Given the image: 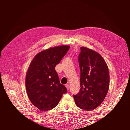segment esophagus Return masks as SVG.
<instances>
[{
	"label": "esophagus",
	"instance_id": "obj_1",
	"mask_svg": "<svg viewBox=\"0 0 130 130\" xmlns=\"http://www.w3.org/2000/svg\"><path fill=\"white\" fill-rule=\"evenodd\" d=\"M66 87L67 89V90L69 89V85H66Z\"/></svg>",
	"mask_w": 130,
	"mask_h": 130
}]
</instances>
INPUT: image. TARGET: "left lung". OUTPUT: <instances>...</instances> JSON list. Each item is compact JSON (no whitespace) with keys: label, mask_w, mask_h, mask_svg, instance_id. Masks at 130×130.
<instances>
[{"label":"left lung","mask_w":130,"mask_h":130,"mask_svg":"<svg viewBox=\"0 0 130 130\" xmlns=\"http://www.w3.org/2000/svg\"><path fill=\"white\" fill-rule=\"evenodd\" d=\"M80 49L78 62L81 88L73 97L78 107L90 111L99 106L107 95L109 83L108 68L99 53L84 46Z\"/></svg>","instance_id":"left-lung-1"}]
</instances>
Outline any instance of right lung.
I'll return each mask as SVG.
<instances>
[{"label":"right lung","instance_id":"obj_1","mask_svg":"<svg viewBox=\"0 0 130 130\" xmlns=\"http://www.w3.org/2000/svg\"><path fill=\"white\" fill-rule=\"evenodd\" d=\"M68 45L51 48L37 54L31 61L25 78L26 92L30 101L43 111L55 107L67 92L61 84L55 67L69 49Z\"/></svg>","mask_w":130,"mask_h":130}]
</instances>
